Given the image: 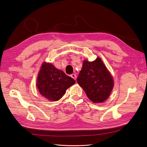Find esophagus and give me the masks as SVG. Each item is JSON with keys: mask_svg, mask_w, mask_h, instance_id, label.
<instances>
[{"mask_svg": "<svg viewBox=\"0 0 147 147\" xmlns=\"http://www.w3.org/2000/svg\"><path fill=\"white\" fill-rule=\"evenodd\" d=\"M71 77L73 79H74V80H76V76L75 74H72L71 75Z\"/></svg>", "mask_w": 147, "mask_h": 147, "instance_id": "esophagus-1", "label": "esophagus"}]
</instances>
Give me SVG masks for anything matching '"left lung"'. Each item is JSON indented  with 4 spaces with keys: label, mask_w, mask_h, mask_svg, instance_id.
I'll return each mask as SVG.
<instances>
[{
    "label": "left lung",
    "mask_w": 147,
    "mask_h": 147,
    "mask_svg": "<svg viewBox=\"0 0 147 147\" xmlns=\"http://www.w3.org/2000/svg\"><path fill=\"white\" fill-rule=\"evenodd\" d=\"M77 82L94 103L106 101L113 87L112 76L99 57L93 61H84Z\"/></svg>",
    "instance_id": "1"
}]
</instances>
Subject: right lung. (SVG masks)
Here are the masks:
<instances>
[{"label":"right lung","instance_id":"add662e5","mask_svg":"<svg viewBox=\"0 0 147 147\" xmlns=\"http://www.w3.org/2000/svg\"><path fill=\"white\" fill-rule=\"evenodd\" d=\"M75 82L73 78L57 69L53 65L44 62L38 76L36 86L41 95L49 100L56 101Z\"/></svg>","mask_w":147,"mask_h":147}]
</instances>
